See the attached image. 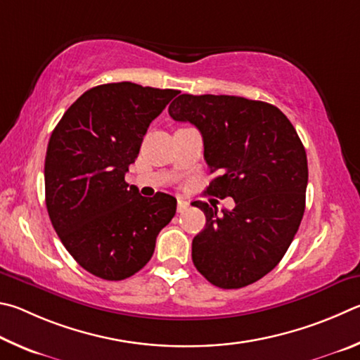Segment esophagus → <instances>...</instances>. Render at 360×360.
Segmentation results:
<instances>
[{
	"mask_svg": "<svg viewBox=\"0 0 360 360\" xmlns=\"http://www.w3.org/2000/svg\"><path fill=\"white\" fill-rule=\"evenodd\" d=\"M188 207H190V204H188L185 199L176 200V212H179V213H184L188 209Z\"/></svg>",
	"mask_w": 360,
	"mask_h": 360,
	"instance_id": "1",
	"label": "esophagus"
}]
</instances>
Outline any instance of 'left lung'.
Segmentation results:
<instances>
[{
    "mask_svg": "<svg viewBox=\"0 0 360 360\" xmlns=\"http://www.w3.org/2000/svg\"><path fill=\"white\" fill-rule=\"evenodd\" d=\"M204 139V158L218 175L207 193L232 198L221 210L196 200L205 228L193 238V262L212 285L238 289L261 280L291 245L305 212L304 143L278 107L228 94H180L169 105Z\"/></svg>",
    "mask_w": 360,
    "mask_h": 360,
    "instance_id": "8db88e82",
    "label": "left lung"
}]
</instances>
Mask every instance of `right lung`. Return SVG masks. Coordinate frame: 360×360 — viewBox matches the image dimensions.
<instances>
[{
  "label": "right lung",
  "instance_id": "obj_1",
  "mask_svg": "<svg viewBox=\"0 0 360 360\" xmlns=\"http://www.w3.org/2000/svg\"><path fill=\"white\" fill-rule=\"evenodd\" d=\"M176 94L131 82L98 85L69 107L50 136L44 166L50 221L69 255L94 276L120 281L139 272L175 215V198H143L124 174L150 123Z\"/></svg>",
  "mask_w": 360,
  "mask_h": 360
}]
</instances>
